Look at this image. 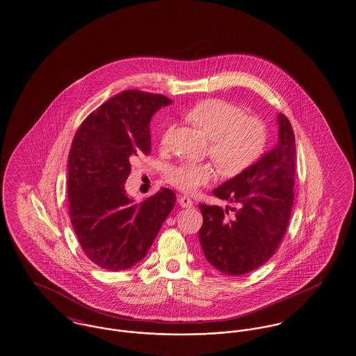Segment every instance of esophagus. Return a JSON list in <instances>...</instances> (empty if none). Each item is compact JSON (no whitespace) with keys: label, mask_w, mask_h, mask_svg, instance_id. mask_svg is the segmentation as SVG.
Segmentation results:
<instances>
[{"label":"esophagus","mask_w":356,"mask_h":356,"mask_svg":"<svg viewBox=\"0 0 356 356\" xmlns=\"http://www.w3.org/2000/svg\"><path fill=\"white\" fill-rule=\"evenodd\" d=\"M178 203H179L182 208H193V200L190 197H187V196H181L178 199Z\"/></svg>","instance_id":"1"}]
</instances>
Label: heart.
<instances>
[{"label": "heart", "instance_id": "heart-1", "mask_svg": "<svg viewBox=\"0 0 356 356\" xmlns=\"http://www.w3.org/2000/svg\"><path fill=\"white\" fill-rule=\"evenodd\" d=\"M186 118L200 129L209 139V156L225 175H236L260 157L266 142L265 124L257 117L243 115V111L220 99H208L196 104ZM172 127L161 136L166 145ZM217 177L209 163H181L169 168L166 181L183 193H196Z\"/></svg>", "mask_w": 356, "mask_h": 356}]
</instances>
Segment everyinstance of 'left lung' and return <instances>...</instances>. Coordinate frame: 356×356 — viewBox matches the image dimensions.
<instances>
[{
    "label": "left lung",
    "mask_w": 356,
    "mask_h": 356,
    "mask_svg": "<svg viewBox=\"0 0 356 356\" xmlns=\"http://www.w3.org/2000/svg\"><path fill=\"white\" fill-rule=\"evenodd\" d=\"M278 143L254 165L213 190L235 203L229 209L199 204V239L208 263L227 275H242L264 265L284 239L294 204L296 147L293 126L278 114Z\"/></svg>",
    "instance_id": "left-lung-1"
}]
</instances>
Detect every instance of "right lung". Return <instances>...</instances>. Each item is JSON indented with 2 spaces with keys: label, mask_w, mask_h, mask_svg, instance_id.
Segmentation results:
<instances>
[{
  "label": "right lung",
  "mask_w": 356,
  "mask_h": 356,
  "mask_svg": "<svg viewBox=\"0 0 356 356\" xmlns=\"http://www.w3.org/2000/svg\"><path fill=\"white\" fill-rule=\"evenodd\" d=\"M170 104L163 95L127 90L93 111L75 132L67 163L69 213L84 254L102 269L138 264L173 211L177 197L169 188L139 204L124 190L130 163L151 152L153 114Z\"/></svg>",
  "instance_id": "1"
}]
</instances>
